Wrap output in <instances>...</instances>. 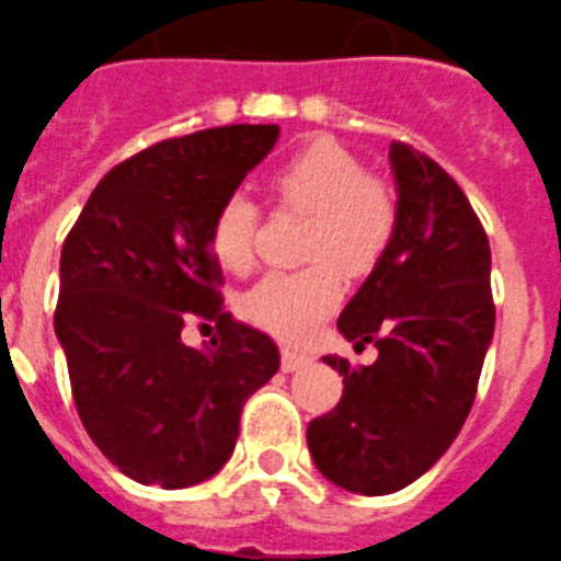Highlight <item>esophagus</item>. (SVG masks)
Returning <instances> with one entry per match:
<instances>
[{"instance_id":"esophagus-1","label":"esophagus","mask_w":561,"mask_h":561,"mask_svg":"<svg viewBox=\"0 0 561 561\" xmlns=\"http://www.w3.org/2000/svg\"><path fill=\"white\" fill-rule=\"evenodd\" d=\"M310 358L305 353H296V350H282V369L285 373H299L301 367H308Z\"/></svg>"}]
</instances>
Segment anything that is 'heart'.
Here are the masks:
<instances>
[{
  "label": "heart",
  "mask_w": 561,
  "mask_h": 561,
  "mask_svg": "<svg viewBox=\"0 0 561 561\" xmlns=\"http://www.w3.org/2000/svg\"><path fill=\"white\" fill-rule=\"evenodd\" d=\"M276 206L308 214L305 256L319 260L296 274H267L242 299V313L267 333L305 339L339 308L341 271L367 274L396 231V197L362 160L335 140L316 138L271 174ZM256 206L242 194L217 208L211 251L226 271L242 274L253 262Z\"/></svg>",
  "instance_id": "obj_1"
}]
</instances>
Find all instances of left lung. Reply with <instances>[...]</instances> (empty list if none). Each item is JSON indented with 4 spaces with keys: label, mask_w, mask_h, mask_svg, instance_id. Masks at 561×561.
Returning a JSON list of instances; mask_svg holds the SVG:
<instances>
[{
    "label": "left lung",
    "mask_w": 561,
    "mask_h": 561,
    "mask_svg": "<svg viewBox=\"0 0 561 561\" xmlns=\"http://www.w3.org/2000/svg\"><path fill=\"white\" fill-rule=\"evenodd\" d=\"M396 231L339 316V333L378 347L350 367L344 396L308 426L316 469L353 494L381 496L426 474L460 435L494 339L491 248L462 188L432 158L389 144Z\"/></svg>",
    "instance_id": "obj_1"
}]
</instances>
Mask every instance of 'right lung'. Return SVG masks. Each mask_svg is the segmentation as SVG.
<instances>
[{
    "label": "right lung",
    "instance_id": "right-lung-1",
    "mask_svg": "<svg viewBox=\"0 0 561 561\" xmlns=\"http://www.w3.org/2000/svg\"><path fill=\"white\" fill-rule=\"evenodd\" d=\"M279 140L237 124L154 144L101 180L67 233L56 339L87 435L144 485L188 489L222 469L248 398L279 369L262 330L222 310L211 220ZM192 318L218 321L188 348Z\"/></svg>",
    "mask_w": 561,
    "mask_h": 561
}]
</instances>
